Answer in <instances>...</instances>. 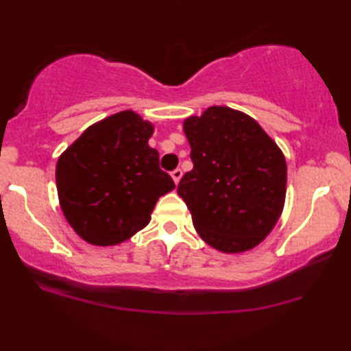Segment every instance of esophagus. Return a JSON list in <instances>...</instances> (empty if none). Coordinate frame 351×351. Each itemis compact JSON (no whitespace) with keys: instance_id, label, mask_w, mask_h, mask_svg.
I'll return each mask as SVG.
<instances>
[{"instance_id":"1","label":"esophagus","mask_w":351,"mask_h":351,"mask_svg":"<svg viewBox=\"0 0 351 351\" xmlns=\"http://www.w3.org/2000/svg\"><path fill=\"white\" fill-rule=\"evenodd\" d=\"M171 177H172V179H174L176 184H179L180 179H182V169H179V167H177V169H174V171L171 172Z\"/></svg>"}]
</instances>
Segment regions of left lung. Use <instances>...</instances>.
Masks as SVG:
<instances>
[{
    "mask_svg": "<svg viewBox=\"0 0 351 351\" xmlns=\"http://www.w3.org/2000/svg\"><path fill=\"white\" fill-rule=\"evenodd\" d=\"M193 169L177 193L196 232L222 252L256 247L280 219L287 169L280 147L256 119L228 107H209L184 121Z\"/></svg>",
    "mask_w": 351,
    "mask_h": 351,
    "instance_id": "1",
    "label": "left lung"
}]
</instances>
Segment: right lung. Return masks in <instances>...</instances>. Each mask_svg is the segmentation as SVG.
Here are the masks:
<instances>
[{"mask_svg":"<svg viewBox=\"0 0 351 351\" xmlns=\"http://www.w3.org/2000/svg\"><path fill=\"white\" fill-rule=\"evenodd\" d=\"M153 124L126 110L93 124L56 167L62 213L84 241L113 246L150 222L160 196L176 189L148 145Z\"/></svg>","mask_w":351,"mask_h":351,"instance_id":"right-lung-1","label":"right lung"}]
</instances>
